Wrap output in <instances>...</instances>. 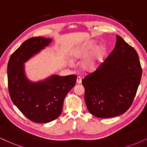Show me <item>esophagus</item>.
I'll return each instance as SVG.
<instances>
[{
	"label": "esophagus",
	"mask_w": 147,
	"mask_h": 147,
	"mask_svg": "<svg viewBox=\"0 0 147 147\" xmlns=\"http://www.w3.org/2000/svg\"><path fill=\"white\" fill-rule=\"evenodd\" d=\"M77 83L78 84H81L82 83V79H81V77H77Z\"/></svg>",
	"instance_id": "obj_1"
}]
</instances>
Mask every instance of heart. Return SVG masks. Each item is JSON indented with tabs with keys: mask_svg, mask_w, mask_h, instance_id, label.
<instances>
[{
	"mask_svg": "<svg viewBox=\"0 0 147 147\" xmlns=\"http://www.w3.org/2000/svg\"><path fill=\"white\" fill-rule=\"evenodd\" d=\"M94 42L84 43L73 49L72 57L73 60L85 57L81 62V67L86 71H92L99 67L105 62L107 49L105 45H98L94 47Z\"/></svg>",
	"mask_w": 147,
	"mask_h": 147,
	"instance_id": "1",
	"label": "heart"
}]
</instances>
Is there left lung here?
I'll return each mask as SVG.
<instances>
[{
    "label": "left lung",
    "instance_id": "left-lung-1",
    "mask_svg": "<svg viewBox=\"0 0 147 147\" xmlns=\"http://www.w3.org/2000/svg\"><path fill=\"white\" fill-rule=\"evenodd\" d=\"M113 51L94 72L82 80L89 112L99 118L123 114L130 107L142 76L138 55L117 35Z\"/></svg>",
    "mask_w": 147,
    "mask_h": 147
}]
</instances>
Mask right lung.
<instances>
[{
    "label": "right lung",
    "mask_w": 147,
    "mask_h": 147,
    "mask_svg": "<svg viewBox=\"0 0 147 147\" xmlns=\"http://www.w3.org/2000/svg\"><path fill=\"white\" fill-rule=\"evenodd\" d=\"M52 40L53 38L42 36L25 40L11 55L7 66L11 100L28 119L35 123H49L60 116L64 98L77 80L75 75H51L37 81L28 78L24 63L45 49Z\"/></svg>",
    "instance_id": "1"
}]
</instances>
